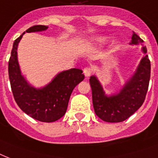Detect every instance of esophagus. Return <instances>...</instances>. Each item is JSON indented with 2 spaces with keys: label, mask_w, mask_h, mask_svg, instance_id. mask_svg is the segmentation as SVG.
Instances as JSON below:
<instances>
[{
  "label": "esophagus",
  "mask_w": 158,
  "mask_h": 158,
  "mask_svg": "<svg viewBox=\"0 0 158 158\" xmlns=\"http://www.w3.org/2000/svg\"><path fill=\"white\" fill-rule=\"evenodd\" d=\"M83 73H84V75L87 77L91 75V73H92V70H91V68H89V67H86L83 69Z\"/></svg>",
  "instance_id": "1"
}]
</instances>
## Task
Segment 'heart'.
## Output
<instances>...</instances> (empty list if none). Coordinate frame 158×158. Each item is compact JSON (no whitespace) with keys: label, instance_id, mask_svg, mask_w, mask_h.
I'll use <instances>...</instances> for the list:
<instances>
[{"label":"heart","instance_id":"obj_1","mask_svg":"<svg viewBox=\"0 0 158 158\" xmlns=\"http://www.w3.org/2000/svg\"><path fill=\"white\" fill-rule=\"evenodd\" d=\"M98 41L101 43H104L105 41H106V38H100L98 40Z\"/></svg>","mask_w":158,"mask_h":158}]
</instances>
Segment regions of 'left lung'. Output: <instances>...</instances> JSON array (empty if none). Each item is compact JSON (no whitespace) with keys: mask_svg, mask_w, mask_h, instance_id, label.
Instances as JSON below:
<instances>
[{"mask_svg":"<svg viewBox=\"0 0 158 158\" xmlns=\"http://www.w3.org/2000/svg\"><path fill=\"white\" fill-rule=\"evenodd\" d=\"M143 40L134 33L132 44H139ZM147 52V48H143ZM151 75V63L148 56L142 59L134 77L117 95L106 96L96 77H90V84L92 91L93 107L96 115L110 123L122 122L129 118L143 104L148 89Z\"/></svg>","mask_w":158,"mask_h":158,"instance_id":"1","label":"left lung"}]
</instances>
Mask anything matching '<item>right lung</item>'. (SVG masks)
<instances>
[{
  "label": "right lung",
  "instance_id": "right-lung-1",
  "mask_svg": "<svg viewBox=\"0 0 158 158\" xmlns=\"http://www.w3.org/2000/svg\"><path fill=\"white\" fill-rule=\"evenodd\" d=\"M45 25H35L26 32L47 29ZM23 33L15 40L8 63L10 82L18 106L30 117L41 122H54L64 115L73 89L85 78L81 69L73 68L59 73L52 82L42 89H35L20 74L17 61V46Z\"/></svg>",
  "mask_w": 158,
  "mask_h": 158
}]
</instances>
